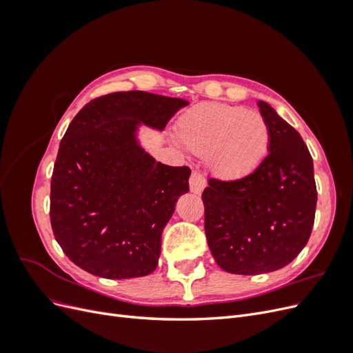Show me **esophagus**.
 <instances>
[{
    "instance_id": "obj_1",
    "label": "esophagus",
    "mask_w": 353,
    "mask_h": 353,
    "mask_svg": "<svg viewBox=\"0 0 353 353\" xmlns=\"http://www.w3.org/2000/svg\"><path fill=\"white\" fill-rule=\"evenodd\" d=\"M206 187V179L200 172H193L190 176V190L191 193L194 194H200L203 190Z\"/></svg>"
}]
</instances>
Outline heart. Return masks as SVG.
I'll return each mask as SVG.
<instances>
[{
    "instance_id": "1",
    "label": "heart",
    "mask_w": 353,
    "mask_h": 353,
    "mask_svg": "<svg viewBox=\"0 0 353 353\" xmlns=\"http://www.w3.org/2000/svg\"><path fill=\"white\" fill-rule=\"evenodd\" d=\"M176 132L191 152L208 157L213 175L239 181L268 156L271 132L259 112L221 103L201 104L179 117Z\"/></svg>"
}]
</instances>
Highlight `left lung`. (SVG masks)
Segmentation results:
<instances>
[{"instance_id": "1", "label": "left lung", "mask_w": 353, "mask_h": 353, "mask_svg": "<svg viewBox=\"0 0 353 353\" xmlns=\"http://www.w3.org/2000/svg\"><path fill=\"white\" fill-rule=\"evenodd\" d=\"M258 105L271 132L270 154L252 175L210 179L201 194L213 259L240 275L290 263L311 237L316 208L314 162L301 134L268 103Z\"/></svg>"}]
</instances>
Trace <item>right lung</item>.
<instances>
[{
  "mask_svg": "<svg viewBox=\"0 0 353 353\" xmlns=\"http://www.w3.org/2000/svg\"><path fill=\"white\" fill-rule=\"evenodd\" d=\"M187 100L144 91L103 95L73 117L51 178L54 237L79 268L109 280L152 274L162 232L191 170L156 162L141 125L163 131Z\"/></svg>",
  "mask_w": 353,
  "mask_h": 353,
  "instance_id": "obj_1",
  "label": "right lung"
}]
</instances>
